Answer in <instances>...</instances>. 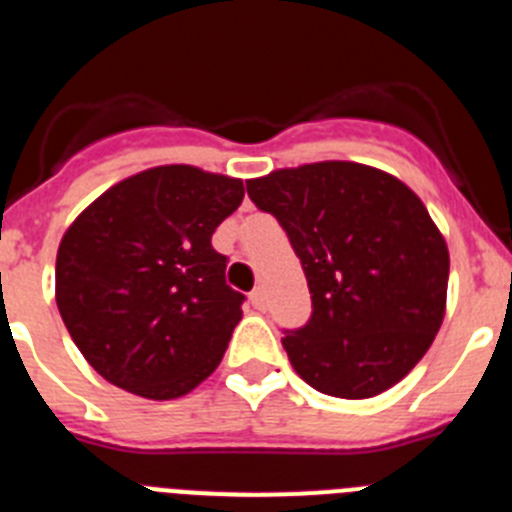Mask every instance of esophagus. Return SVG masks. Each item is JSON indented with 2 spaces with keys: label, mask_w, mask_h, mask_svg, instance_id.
Wrapping results in <instances>:
<instances>
[{
  "label": "esophagus",
  "mask_w": 512,
  "mask_h": 512,
  "mask_svg": "<svg viewBox=\"0 0 512 512\" xmlns=\"http://www.w3.org/2000/svg\"><path fill=\"white\" fill-rule=\"evenodd\" d=\"M251 305L256 310H264L266 308V295H264V290H261V287H256V290L251 292Z\"/></svg>",
  "instance_id": "obj_1"
}]
</instances>
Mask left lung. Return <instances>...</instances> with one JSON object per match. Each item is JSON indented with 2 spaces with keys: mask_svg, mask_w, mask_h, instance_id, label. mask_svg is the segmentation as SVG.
I'll use <instances>...</instances> for the list:
<instances>
[{
  "mask_svg": "<svg viewBox=\"0 0 512 512\" xmlns=\"http://www.w3.org/2000/svg\"><path fill=\"white\" fill-rule=\"evenodd\" d=\"M277 217L308 279L313 313L285 331L295 373L339 399H370L430 349L445 316L448 246L409 186L344 160L246 181Z\"/></svg>",
  "mask_w": 512,
  "mask_h": 512,
  "instance_id": "obj_1",
  "label": "left lung"
}]
</instances>
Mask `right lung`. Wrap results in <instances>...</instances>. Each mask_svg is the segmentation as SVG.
<instances>
[{
  "label": "right lung",
  "mask_w": 512,
  "mask_h": 512,
  "mask_svg": "<svg viewBox=\"0 0 512 512\" xmlns=\"http://www.w3.org/2000/svg\"><path fill=\"white\" fill-rule=\"evenodd\" d=\"M243 181L160 165L116 183L69 225L56 253V305L108 383L168 401L214 373L243 316L212 233Z\"/></svg>",
  "instance_id": "1"
}]
</instances>
